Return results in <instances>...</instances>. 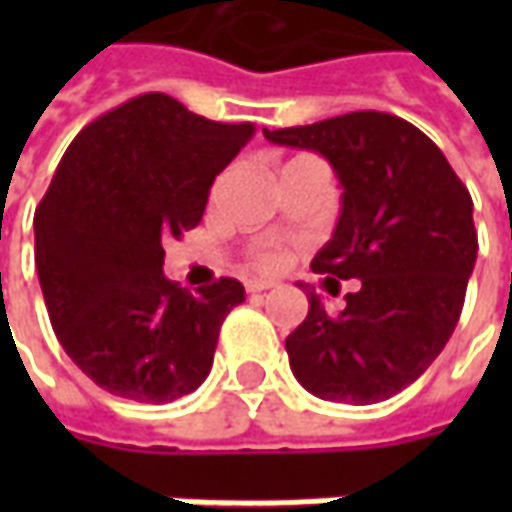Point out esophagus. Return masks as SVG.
Returning <instances> with one entry per match:
<instances>
[{
	"label": "esophagus",
	"mask_w": 512,
	"mask_h": 512,
	"mask_svg": "<svg viewBox=\"0 0 512 512\" xmlns=\"http://www.w3.org/2000/svg\"><path fill=\"white\" fill-rule=\"evenodd\" d=\"M270 287H273L270 279H247L245 282L247 293H262V290H270Z\"/></svg>",
	"instance_id": "esophagus-1"
}]
</instances>
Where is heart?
Returning a JSON list of instances; mask_svg holds the SVG:
<instances>
[{"mask_svg": "<svg viewBox=\"0 0 512 512\" xmlns=\"http://www.w3.org/2000/svg\"><path fill=\"white\" fill-rule=\"evenodd\" d=\"M253 262H256V267H262V270H276V267L285 262V250L279 245H259L253 250Z\"/></svg>", "mask_w": 512, "mask_h": 512, "instance_id": "heart-1", "label": "heart"}]
</instances>
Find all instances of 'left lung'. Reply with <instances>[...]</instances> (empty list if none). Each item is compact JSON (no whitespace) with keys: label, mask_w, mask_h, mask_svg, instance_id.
Listing matches in <instances>:
<instances>
[{"label":"left lung","mask_w":512,"mask_h":512,"mask_svg":"<svg viewBox=\"0 0 512 512\" xmlns=\"http://www.w3.org/2000/svg\"><path fill=\"white\" fill-rule=\"evenodd\" d=\"M265 139L330 162L342 213L310 267L327 273V293L359 279L336 316L299 285L310 307L285 339L290 370L327 402H384L416 382L456 330L479 253L473 199L442 150L390 113L265 128Z\"/></svg>","instance_id":"obj_1"}]
</instances>
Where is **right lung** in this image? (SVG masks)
<instances>
[{"mask_svg":"<svg viewBox=\"0 0 512 512\" xmlns=\"http://www.w3.org/2000/svg\"><path fill=\"white\" fill-rule=\"evenodd\" d=\"M253 133L145 93L65 150L33 216L36 270L56 339L102 390L168 404L207 379L245 287H179L162 273V245L202 222L213 179Z\"/></svg>","mask_w":512,"mask_h":512,"instance_id":"right-lung-1","label":"right lung"}]
</instances>
